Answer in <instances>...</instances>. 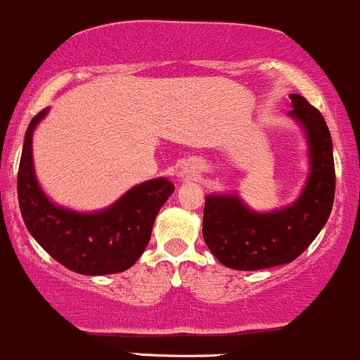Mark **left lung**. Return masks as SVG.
Listing matches in <instances>:
<instances>
[{
    "instance_id": "left-lung-1",
    "label": "left lung",
    "mask_w": 360,
    "mask_h": 360,
    "mask_svg": "<svg viewBox=\"0 0 360 360\" xmlns=\"http://www.w3.org/2000/svg\"><path fill=\"white\" fill-rule=\"evenodd\" d=\"M294 116L306 128L311 174L299 200L274 213L248 210L238 196H208L203 239L220 263L234 270H262L302 255L326 224L335 198V164L325 117L302 96L292 94Z\"/></svg>"
}]
</instances>
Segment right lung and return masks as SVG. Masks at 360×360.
Here are the masks:
<instances>
[{
    "label": "right lung",
    "instance_id": "1",
    "mask_svg": "<svg viewBox=\"0 0 360 360\" xmlns=\"http://www.w3.org/2000/svg\"><path fill=\"white\" fill-rule=\"evenodd\" d=\"M47 109L35 114L23 141L17 191L22 219L34 239L56 262L77 274H120L133 266L147 248L155 217L174 184L153 179L138 184L112 207L98 213L58 208L39 188L32 164V131Z\"/></svg>",
    "mask_w": 360,
    "mask_h": 360
}]
</instances>
